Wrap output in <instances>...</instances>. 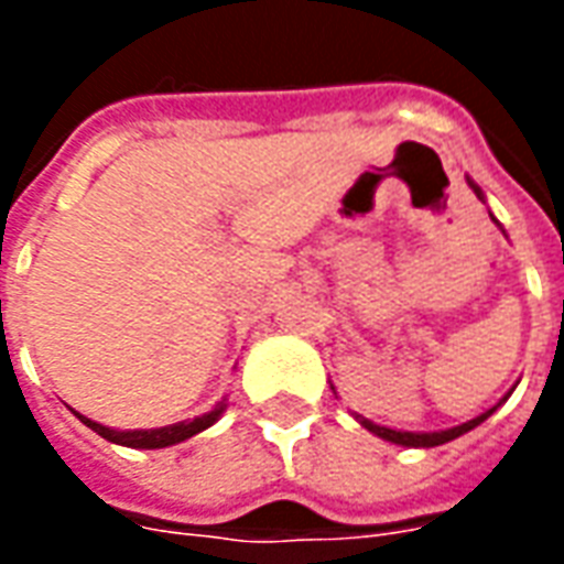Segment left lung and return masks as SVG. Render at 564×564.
Segmentation results:
<instances>
[{
	"instance_id": "1",
	"label": "left lung",
	"mask_w": 564,
	"mask_h": 564,
	"mask_svg": "<svg viewBox=\"0 0 564 564\" xmlns=\"http://www.w3.org/2000/svg\"><path fill=\"white\" fill-rule=\"evenodd\" d=\"M471 184V181H468ZM471 189L477 193V198H484V193H480V186L471 184ZM492 217V214H489ZM496 220V217H492ZM505 402V399H501ZM498 402V404H501ZM496 404V408H498ZM496 408H489L486 414L480 416H474V420H468V423H462V425H453V429H444V432H399V429H387V425H378V423H371V420H366V416H356L359 423L366 425L368 432H375L378 437H383V441H392V444H402V447H437V444H447V441H453V437H459L465 435V432H471L474 425H480L486 420V416H492V411Z\"/></svg>"
}]
</instances>
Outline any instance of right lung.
Listing matches in <instances>:
<instances>
[{
	"mask_svg": "<svg viewBox=\"0 0 564 564\" xmlns=\"http://www.w3.org/2000/svg\"><path fill=\"white\" fill-rule=\"evenodd\" d=\"M226 411V402H220L210 414H202L196 420H186V423H174V425H162V429H135V432H117V429H108L102 423H93L90 416H80L78 420L84 425H90L96 435H102L105 441L111 444H120V447H132V449H160V447H172V444H181L186 437L198 435L205 432L208 425H214L220 420V414Z\"/></svg>",
	"mask_w": 564,
	"mask_h": 564,
	"instance_id": "1",
	"label": "right lung"
}]
</instances>
